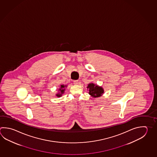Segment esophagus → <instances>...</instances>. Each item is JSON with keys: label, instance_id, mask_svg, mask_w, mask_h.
I'll list each match as a JSON object with an SVG mask.
<instances>
[{"label": "esophagus", "instance_id": "34e87169", "mask_svg": "<svg viewBox=\"0 0 157 157\" xmlns=\"http://www.w3.org/2000/svg\"><path fill=\"white\" fill-rule=\"evenodd\" d=\"M73 83H74V84H75V85H77V84H78V80H74V81H73Z\"/></svg>", "mask_w": 157, "mask_h": 157}]
</instances>
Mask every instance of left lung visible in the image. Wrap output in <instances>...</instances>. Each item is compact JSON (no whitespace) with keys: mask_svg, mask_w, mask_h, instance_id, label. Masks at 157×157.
<instances>
[{"mask_svg":"<svg viewBox=\"0 0 157 157\" xmlns=\"http://www.w3.org/2000/svg\"><path fill=\"white\" fill-rule=\"evenodd\" d=\"M86 88L87 90L89 91V94L91 95L93 98L101 97V96L103 95L104 92L103 87L94 83H89Z\"/></svg>","mask_w":157,"mask_h":157,"instance_id":"left-lung-1","label":"left lung"}]
</instances>
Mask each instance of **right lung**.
<instances>
[{"label": "right lung", "mask_w": 157, "mask_h": 157, "mask_svg": "<svg viewBox=\"0 0 157 157\" xmlns=\"http://www.w3.org/2000/svg\"><path fill=\"white\" fill-rule=\"evenodd\" d=\"M67 87V85H60V86L58 89V92L56 93V95L57 97H61L62 96V95L65 92V88Z\"/></svg>", "instance_id": "obj_1"}]
</instances>
